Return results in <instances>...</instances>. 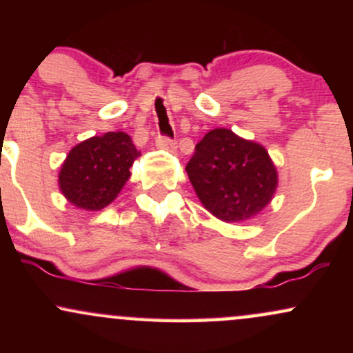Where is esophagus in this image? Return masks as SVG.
I'll return each mask as SVG.
<instances>
[{
	"mask_svg": "<svg viewBox=\"0 0 353 353\" xmlns=\"http://www.w3.org/2000/svg\"><path fill=\"white\" fill-rule=\"evenodd\" d=\"M156 145H157V148L165 149V151H171V152H174L177 149L176 141L171 139V137H168V136H157Z\"/></svg>",
	"mask_w": 353,
	"mask_h": 353,
	"instance_id": "esophagus-1",
	"label": "esophagus"
}]
</instances>
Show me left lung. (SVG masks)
<instances>
[{"instance_id": "8db88e82", "label": "left lung", "mask_w": 353, "mask_h": 353, "mask_svg": "<svg viewBox=\"0 0 353 353\" xmlns=\"http://www.w3.org/2000/svg\"><path fill=\"white\" fill-rule=\"evenodd\" d=\"M185 171L204 208L225 222L254 217L277 188L269 152L229 129H214L202 137Z\"/></svg>"}]
</instances>
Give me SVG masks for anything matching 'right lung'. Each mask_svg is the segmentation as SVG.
<instances>
[{"label": "right lung", "mask_w": 353, "mask_h": 353, "mask_svg": "<svg viewBox=\"0 0 353 353\" xmlns=\"http://www.w3.org/2000/svg\"><path fill=\"white\" fill-rule=\"evenodd\" d=\"M141 152L125 132H106L71 149L59 172V188L71 204L99 210L116 199Z\"/></svg>", "instance_id": "add662e5"}]
</instances>
